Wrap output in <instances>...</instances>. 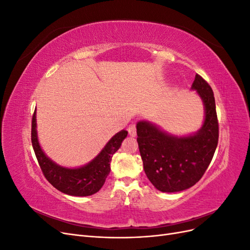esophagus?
Returning a JSON list of instances; mask_svg holds the SVG:
<instances>
[{
    "label": "esophagus",
    "instance_id": "obj_1",
    "mask_svg": "<svg viewBox=\"0 0 250 250\" xmlns=\"http://www.w3.org/2000/svg\"><path fill=\"white\" fill-rule=\"evenodd\" d=\"M128 133H129L130 137H135L137 135V128H135L134 125L128 127Z\"/></svg>",
    "mask_w": 250,
    "mask_h": 250
}]
</instances>
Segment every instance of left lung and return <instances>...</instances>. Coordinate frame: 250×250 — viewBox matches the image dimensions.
<instances>
[{
	"mask_svg": "<svg viewBox=\"0 0 250 250\" xmlns=\"http://www.w3.org/2000/svg\"><path fill=\"white\" fill-rule=\"evenodd\" d=\"M191 88L201 98L206 111L203 125L196 133L175 137L148 121L137 124L144 170L161 192H180L198 183L218 145L219 126L213 89L198 74Z\"/></svg>",
	"mask_w": 250,
	"mask_h": 250,
	"instance_id": "8db88e82",
	"label": "left lung"
}]
</instances>
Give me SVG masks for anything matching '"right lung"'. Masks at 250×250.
<instances>
[{
	"label": "right lung",
	"instance_id": "add662e5",
	"mask_svg": "<svg viewBox=\"0 0 250 250\" xmlns=\"http://www.w3.org/2000/svg\"><path fill=\"white\" fill-rule=\"evenodd\" d=\"M127 133L126 130H121L113 135L101 152L88 164L79 168H64L51 161L42 150L37 138L35 111L32 117V146L43 175L58 191L71 196L82 197L93 195L100 190L110 172L111 157L121 147Z\"/></svg>",
	"mask_w": 250,
	"mask_h": 250
}]
</instances>
